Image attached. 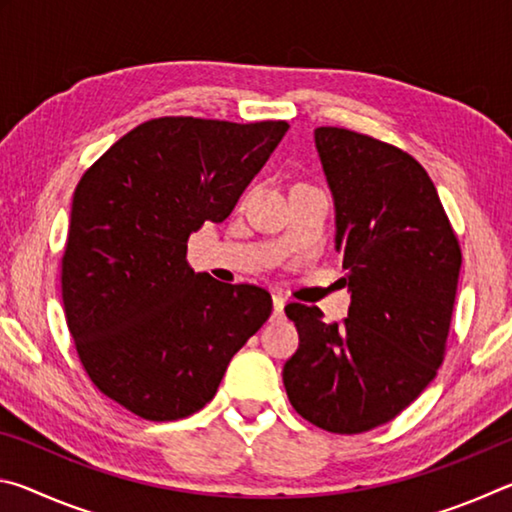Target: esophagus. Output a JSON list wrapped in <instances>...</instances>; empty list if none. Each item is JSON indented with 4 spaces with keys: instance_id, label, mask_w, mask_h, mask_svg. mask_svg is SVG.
<instances>
[{
    "instance_id": "obj_1",
    "label": "esophagus",
    "mask_w": 512,
    "mask_h": 512,
    "mask_svg": "<svg viewBox=\"0 0 512 512\" xmlns=\"http://www.w3.org/2000/svg\"><path fill=\"white\" fill-rule=\"evenodd\" d=\"M284 305H287V298L282 296H273V309H275V316L280 318L284 314Z\"/></svg>"
}]
</instances>
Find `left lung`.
<instances>
[{
  "label": "left lung",
  "instance_id": "1",
  "mask_svg": "<svg viewBox=\"0 0 512 512\" xmlns=\"http://www.w3.org/2000/svg\"><path fill=\"white\" fill-rule=\"evenodd\" d=\"M336 205V250L352 293L348 318L289 302L300 348L284 388L302 418L363 433L400 415L445 359L461 244L422 164L348 128H316Z\"/></svg>",
  "mask_w": 512,
  "mask_h": 512
}]
</instances>
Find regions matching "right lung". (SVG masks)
<instances>
[{"mask_svg": "<svg viewBox=\"0 0 512 512\" xmlns=\"http://www.w3.org/2000/svg\"><path fill=\"white\" fill-rule=\"evenodd\" d=\"M287 121L149 119L83 173L60 259L69 334L99 391L144 420L187 418L273 311L268 291L194 273L187 239L228 219Z\"/></svg>", "mask_w": 512, "mask_h": 512, "instance_id": "right-lung-1", "label": "right lung"}]
</instances>
